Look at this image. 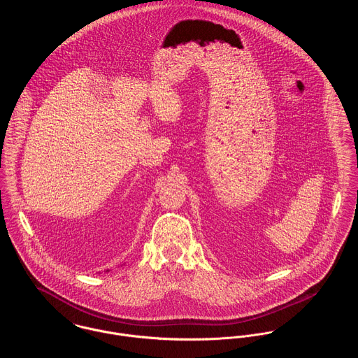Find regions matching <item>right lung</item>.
Segmentation results:
<instances>
[{"mask_svg": "<svg viewBox=\"0 0 358 358\" xmlns=\"http://www.w3.org/2000/svg\"><path fill=\"white\" fill-rule=\"evenodd\" d=\"M106 272H110V271H106Z\"/></svg>", "mask_w": 358, "mask_h": 358, "instance_id": "obj_1", "label": "right lung"}]
</instances>
